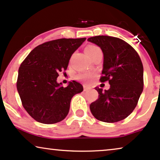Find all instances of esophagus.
Masks as SVG:
<instances>
[{"mask_svg":"<svg viewBox=\"0 0 160 160\" xmlns=\"http://www.w3.org/2000/svg\"><path fill=\"white\" fill-rule=\"evenodd\" d=\"M83 88H84V91H88L90 89V87H88V86H86V85H84L83 86Z\"/></svg>","mask_w":160,"mask_h":160,"instance_id":"1","label":"esophagus"}]
</instances>
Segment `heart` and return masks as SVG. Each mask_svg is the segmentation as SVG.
<instances>
[{"label":"heart","instance_id":"1","mask_svg":"<svg viewBox=\"0 0 160 160\" xmlns=\"http://www.w3.org/2000/svg\"><path fill=\"white\" fill-rule=\"evenodd\" d=\"M99 50L100 49L98 47V46L94 45H89L87 46L86 48H85V52H86L87 55L89 56L93 53H94V52L99 51ZM94 77V74L92 73V72H84V73L79 74L78 76V78L84 82H90Z\"/></svg>","mask_w":160,"mask_h":160}]
</instances>
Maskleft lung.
I'll return each instance as SVG.
<instances>
[{
  "instance_id": "left-lung-1",
  "label": "left lung",
  "mask_w": 160,
  "mask_h": 160,
  "mask_svg": "<svg viewBox=\"0 0 160 160\" xmlns=\"http://www.w3.org/2000/svg\"><path fill=\"white\" fill-rule=\"evenodd\" d=\"M88 42L100 47L103 53L101 82L108 81L103 91L97 86L99 98L90 105L95 118L105 122L124 120L137 106L143 90V66L137 52L120 38L95 36Z\"/></svg>"
}]
</instances>
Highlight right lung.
<instances>
[{"mask_svg": "<svg viewBox=\"0 0 160 160\" xmlns=\"http://www.w3.org/2000/svg\"><path fill=\"white\" fill-rule=\"evenodd\" d=\"M86 40H54L38 46L26 57L18 70L17 89L23 108L32 118L54 124L66 118L72 98L83 87L72 80L64 88L58 83V72L67 69L72 54Z\"/></svg>", "mask_w": 160, "mask_h": 160, "instance_id": "1", "label": "right lung"}]
</instances>
